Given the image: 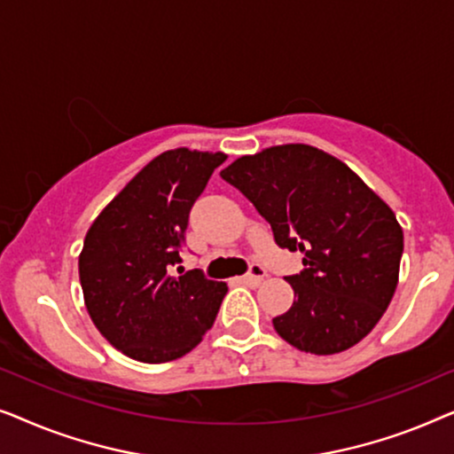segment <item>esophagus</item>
Segmentation results:
<instances>
[{"label": "esophagus", "mask_w": 454, "mask_h": 454, "mask_svg": "<svg viewBox=\"0 0 454 454\" xmlns=\"http://www.w3.org/2000/svg\"><path fill=\"white\" fill-rule=\"evenodd\" d=\"M264 275H266V272H264L262 266L254 264V266H252V270L247 272V275L241 277L239 281H241V283H246V285H250V287H256V285H260V281H262V278H264Z\"/></svg>", "instance_id": "obj_1"}]
</instances>
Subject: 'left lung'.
Segmentation results:
<instances>
[{
  "label": "left lung",
  "mask_w": 454,
  "mask_h": 454,
  "mask_svg": "<svg viewBox=\"0 0 454 454\" xmlns=\"http://www.w3.org/2000/svg\"><path fill=\"white\" fill-rule=\"evenodd\" d=\"M221 177L270 223L278 247L303 254L285 277L295 300L272 318L300 351L333 356L359 343L382 318L399 283L403 229L343 160L308 145L264 148Z\"/></svg>",
  "instance_id": "1"
}]
</instances>
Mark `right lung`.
<instances>
[{
  "mask_svg": "<svg viewBox=\"0 0 454 454\" xmlns=\"http://www.w3.org/2000/svg\"><path fill=\"white\" fill-rule=\"evenodd\" d=\"M227 154L176 148L154 157L101 210L78 258L84 303L123 356L163 364L200 343L227 285L182 262L190 210ZM179 272V270H177Z\"/></svg>",
  "mask_w": 454,
  "mask_h": 454,
  "instance_id": "right-lung-1",
  "label": "right lung"
}]
</instances>
